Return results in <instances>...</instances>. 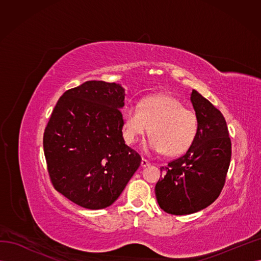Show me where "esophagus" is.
<instances>
[{
	"instance_id": "1",
	"label": "esophagus",
	"mask_w": 261,
	"mask_h": 261,
	"mask_svg": "<svg viewBox=\"0 0 261 261\" xmlns=\"http://www.w3.org/2000/svg\"><path fill=\"white\" fill-rule=\"evenodd\" d=\"M148 165H150V162H149L148 160L144 159V158H143V160H141V167L146 168V167H148Z\"/></svg>"
}]
</instances>
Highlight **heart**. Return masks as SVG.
Returning a JSON list of instances; mask_svg holds the SVG:
<instances>
[{
    "label": "heart",
    "mask_w": 261,
    "mask_h": 261,
    "mask_svg": "<svg viewBox=\"0 0 261 261\" xmlns=\"http://www.w3.org/2000/svg\"><path fill=\"white\" fill-rule=\"evenodd\" d=\"M151 137L146 149L168 155L184 153L191 148L198 130L196 113L177 98L156 94L144 99L139 106L124 109V137L126 143L136 144L149 132Z\"/></svg>",
    "instance_id": "1"
}]
</instances>
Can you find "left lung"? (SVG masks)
<instances>
[{"instance_id": "8db88e82", "label": "left lung", "mask_w": 261, "mask_h": 261, "mask_svg": "<svg viewBox=\"0 0 261 261\" xmlns=\"http://www.w3.org/2000/svg\"><path fill=\"white\" fill-rule=\"evenodd\" d=\"M191 101L198 121L196 138L183 156L161 169L164 175L155 185L160 208L175 216L200 211L218 198L232 154L222 113L196 90Z\"/></svg>"}]
</instances>
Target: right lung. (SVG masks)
I'll list each match as a JSON object with an SVG mask.
<instances>
[{
	"instance_id": "1",
	"label": "right lung",
	"mask_w": 261,
	"mask_h": 261,
	"mask_svg": "<svg viewBox=\"0 0 261 261\" xmlns=\"http://www.w3.org/2000/svg\"><path fill=\"white\" fill-rule=\"evenodd\" d=\"M124 99L121 85L86 82L63 93L44 129L52 184L83 208L111 206L140 165L123 138Z\"/></svg>"
}]
</instances>
